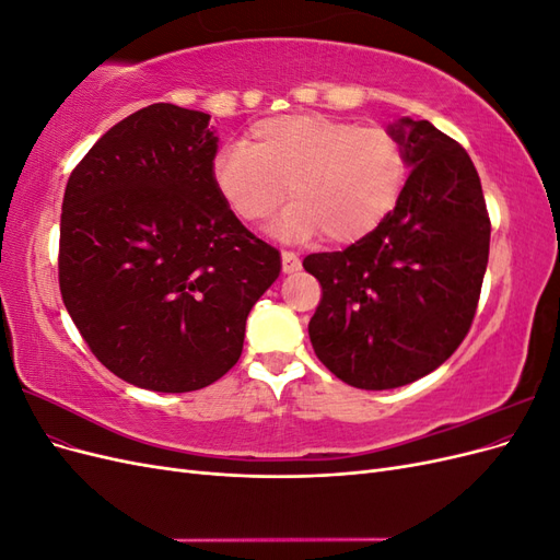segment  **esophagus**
<instances>
[{
	"mask_svg": "<svg viewBox=\"0 0 560 560\" xmlns=\"http://www.w3.org/2000/svg\"><path fill=\"white\" fill-rule=\"evenodd\" d=\"M301 268V259L294 252H282V273H296Z\"/></svg>",
	"mask_w": 560,
	"mask_h": 560,
	"instance_id": "1",
	"label": "esophagus"
}]
</instances>
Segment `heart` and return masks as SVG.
Returning a JSON list of instances; mask_svg holds the SVG:
<instances>
[{"instance_id": "b5f03b06", "label": "heart", "mask_w": 560, "mask_h": 560, "mask_svg": "<svg viewBox=\"0 0 560 560\" xmlns=\"http://www.w3.org/2000/svg\"><path fill=\"white\" fill-rule=\"evenodd\" d=\"M212 179L231 212L249 224L273 214L290 186L294 202L278 219V235L303 241L322 231L329 243H350L395 208L406 156L385 128L315 112L280 114L254 124L245 144L219 151Z\"/></svg>"}]
</instances>
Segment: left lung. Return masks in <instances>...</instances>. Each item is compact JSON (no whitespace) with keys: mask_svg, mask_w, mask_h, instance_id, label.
Listing matches in <instances>:
<instances>
[{"mask_svg":"<svg viewBox=\"0 0 560 560\" xmlns=\"http://www.w3.org/2000/svg\"><path fill=\"white\" fill-rule=\"evenodd\" d=\"M411 175L383 222L303 268L322 284L308 322L317 360L360 389L409 385L467 336L488 266L490 219L467 151L430 121L389 126Z\"/></svg>","mask_w":560,"mask_h":560,"instance_id":"left-lung-1","label":"left lung"}]
</instances>
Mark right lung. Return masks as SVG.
<instances>
[{"label":"right lung","instance_id":"add662e5","mask_svg":"<svg viewBox=\"0 0 560 560\" xmlns=\"http://www.w3.org/2000/svg\"><path fill=\"white\" fill-rule=\"evenodd\" d=\"M210 114L149 105L74 167L62 198L58 280L83 341L114 376L191 393L238 362L280 252L217 194Z\"/></svg>","mask_w":560,"mask_h":560}]
</instances>
